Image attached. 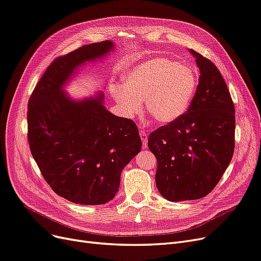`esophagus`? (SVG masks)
Returning a JSON list of instances; mask_svg holds the SVG:
<instances>
[{
    "label": "esophagus",
    "mask_w": 261,
    "mask_h": 261,
    "mask_svg": "<svg viewBox=\"0 0 261 261\" xmlns=\"http://www.w3.org/2000/svg\"><path fill=\"white\" fill-rule=\"evenodd\" d=\"M139 135H140V138H141V141H143V147L144 148H147V145H148V136L145 130H140L139 132Z\"/></svg>",
    "instance_id": "obj_1"
}]
</instances>
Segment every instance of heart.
I'll return each instance as SVG.
<instances>
[{"mask_svg": "<svg viewBox=\"0 0 261 261\" xmlns=\"http://www.w3.org/2000/svg\"><path fill=\"white\" fill-rule=\"evenodd\" d=\"M124 86H113L111 92L122 113L132 117L140 111L141 101L154 121H176L192 105L198 78L191 66L168 58L140 62L123 75Z\"/></svg>", "mask_w": 261, "mask_h": 261, "instance_id": "1", "label": "heart"}]
</instances>
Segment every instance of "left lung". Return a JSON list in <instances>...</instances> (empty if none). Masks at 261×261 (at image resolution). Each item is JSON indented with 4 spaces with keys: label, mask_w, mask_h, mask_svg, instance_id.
<instances>
[{
    "label": "left lung",
    "mask_w": 261,
    "mask_h": 261,
    "mask_svg": "<svg viewBox=\"0 0 261 261\" xmlns=\"http://www.w3.org/2000/svg\"><path fill=\"white\" fill-rule=\"evenodd\" d=\"M199 67L195 97L187 112L150 134L148 148L158 161L155 184L170 201L195 200L217 186L235 145V109L213 63L189 50Z\"/></svg>",
    "instance_id": "obj_1"
}]
</instances>
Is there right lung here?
<instances>
[{
  "label": "right lung",
  "mask_w": 261,
  "mask_h": 261,
  "mask_svg": "<svg viewBox=\"0 0 261 261\" xmlns=\"http://www.w3.org/2000/svg\"><path fill=\"white\" fill-rule=\"evenodd\" d=\"M114 48L82 46L55 59L28 102V143L54 193L81 204H102L118 191L122 170L141 149L134 121L109 112L103 96L75 101L63 89L76 69Z\"/></svg>",
  "instance_id": "right-lung-1"
}]
</instances>
